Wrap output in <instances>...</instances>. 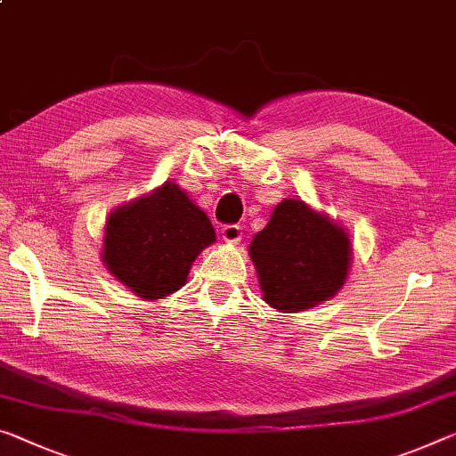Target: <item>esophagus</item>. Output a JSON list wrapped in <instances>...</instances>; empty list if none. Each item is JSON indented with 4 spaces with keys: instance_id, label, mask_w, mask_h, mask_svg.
Segmentation results:
<instances>
[{
    "instance_id": "esophagus-1",
    "label": "esophagus",
    "mask_w": 456,
    "mask_h": 456,
    "mask_svg": "<svg viewBox=\"0 0 456 456\" xmlns=\"http://www.w3.org/2000/svg\"><path fill=\"white\" fill-rule=\"evenodd\" d=\"M221 237L225 243H240L243 237V227L241 225H225L221 229Z\"/></svg>"
}]
</instances>
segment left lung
Here are the masks:
<instances>
[{
    "mask_svg": "<svg viewBox=\"0 0 456 456\" xmlns=\"http://www.w3.org/2000/svg\"><path fill=\"white\" fill-rule=\"evenodd\" d=\"M351 241L343 227L305 200L284 199L249 245L264 300L280 313H300L345 286Z\"/></svg>",
    "mask_w": 456,
    "mask_h": 456,
    "instance_id": "8db88e82",
    "label": "left lung"
}]
</instances>
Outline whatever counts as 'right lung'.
<instances>
[{"instance_id":"obj_1","label":"right lung","mask_w":456,"mask_h":456,"mask_svg":"<svg viewBox=\"0 0 456 456\" xmlns=\"http://www.w3.org/2000/svg\"><path fill=\"white\" fill-rule=\"evenodd\" d=\"M215 241V229L202 208L175 183L107 216L103 264L113 278L143 300H158L180 290L191 265L207 245Z\"/></svg>"}]
</instances>
